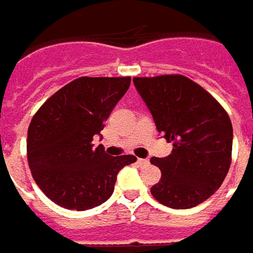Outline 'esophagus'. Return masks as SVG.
Masks as SVG:
<instances>
[{
    "instance_id": "1",
    "label": "esophagus",
    "mask_w": 253,
    "mask_h": 253,
    "mask_svg": "<svg viewBox=\"0 0 253 253\" xmlns=\"http://www.w3.org/2000/svg\"><path fill=\"white\" fill-rule=\"evenodd\" d=\"M138 165L139 166H148L149 165V159H138Z\"/></svg>"
}]
</instances>
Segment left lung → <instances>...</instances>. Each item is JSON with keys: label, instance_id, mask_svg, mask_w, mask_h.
I'll list each match as a JSON object with an SVG mask.
<instances>
[{"label": "left lung", "instance_id": "obj_1", "mask_svg": "<svg viewBox=\"0 0 253 253\" xmlns=\"http://www.w3.org/2000/svg\"><path fill=\"white\" fill-rule=\"evenodd\" d=\"M133 84L158 132L173 142L169 156L151 159L162 171L152 196L174 210L199 206L219 189L231 166L228 114L201 85L180 74L135 77Z\"/></svg>", "mask_w": 253, "mask_h": 253}]
</instances>
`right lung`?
Segmentation results:
<instances>
[{
	"mask_svg": "<svg viewBox=\"0 0 253 253\" xmlns=\"http://www.w3.org/2000/svg\"><path fill=\"white\" fill-rule=\"evenodd\" d=\"M131 77H80L44 102L28 129V163L36 184L57 206L84 211L111 197L118 171L136 162L111 158L92 138L129 88Z\"/></svg>",
	"mask_w": 253,
	"mask_h": 253,
	"instance_id": "add662e5",
	"label": "right lung"
}]
</instances>
